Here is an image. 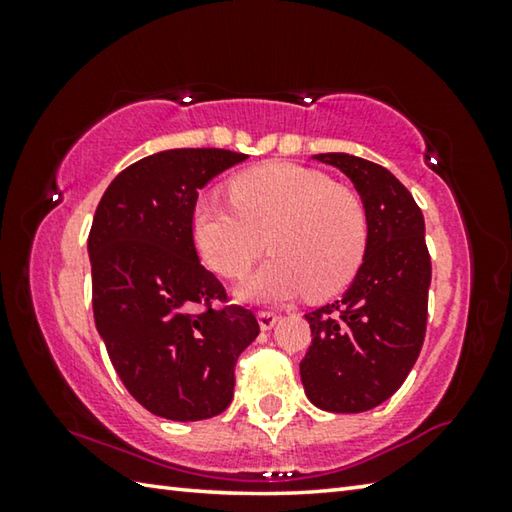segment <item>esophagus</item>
Listing matches in <instances>:
<instances>
[{
	"mask_svg": "<svg viewBox=\"0 0 512 512\" xmlns=\"http://www.w3.org/2000/svg\"><path fill=\"white\" fill-rule=\"evenodd\" d=\"M277 314H273V311H259L257 314V320H259V327H262V332H268V329H273L275 323H277Z\"/></svg>",
	"mask_w": 512,
	"mask_h": 512,
	"instance_id": "obj_1",
	"label": "esophagus"
}]
</instances>
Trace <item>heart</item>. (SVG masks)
<instances>
[{"mask_svg": "<svg viewBox=\"0 0 512 512\" xmlns=\"http://www.w3.org/2000/svg\"><path fill=\"white\" fill-rule=\"evenodd\" d=\"M230 201L196 198L192 237L212 271L241 277L264 253L273 257L248 277L239 296L282 302L307 291L323 300L343 291L368 248V212L348 187L289 162H266L230 180Z\"/></svg>", "mask_w": 512, "mask_h": 512, "instance_id": "heart-1", "label": "heart"}]
</instances>
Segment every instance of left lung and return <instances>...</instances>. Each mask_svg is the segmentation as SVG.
I'll list each match as a JSON object with an SVG mask.
<instances>
[{"mask_svg":"<svg viewBox=\"0 0 512 512\" xmlns=\"http://www.w3.org/2000/svg\"><path fill=\"white\" fill-rule=\"evenodd\" d=\"M352 180L368 212V248L348 291L305 314L311 345L300 361L309 402L361 413L404 384L427 329L431 259L424 216L391 171L350 153H320Z\"/></svg>","mask_w":512,"mask_h":512,"instance_id":"obj_1","label":"left lung"}]
</instances>
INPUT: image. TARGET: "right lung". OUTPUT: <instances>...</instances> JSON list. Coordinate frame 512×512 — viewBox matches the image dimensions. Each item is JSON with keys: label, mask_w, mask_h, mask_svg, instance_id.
<instances>
[{"label": "right lung", "mask_w": 512, "mask_h": 512, "mask_svg": "<svg viewBox=\"0 0 512 512\" xmlns=\"http://www.w3.org/2000/svg\"><path fill=\"white\" fill-rule=\"evenodd\" d=\"M248 155L171 149L112 180L88 237L92 309L108 357L146 411L176 422L219 415L235 393V363L257 339L244 307L198 262L192 207L221 171Z\"/></svg>", "instance_id": "add662e5"}]
</instances>
